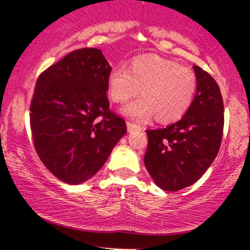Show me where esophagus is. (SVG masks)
Segmentation results:
<instances>
[{"instance_id":"1","label":"esophagus","mask_w":250,"mask_h":250,"mask_svg":"<svg viewBox=\"0 0 250 250\" xmlns=\"http://www.w3.org/2000/svg\"><path fill=\"white\" fill-rule=\"evenodd\" d=\"M127 128H128V130H129V132H133V130H137V129H141V127L139 125L130 122V121H128V122H127Z\"/></svg>"}]
</instances>
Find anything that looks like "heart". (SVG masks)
Returning a JSON list of instances; mask_svg holds the SVG:
<instances>
[{
    "mask_svg": "<svg viewBox=\"0 0 250 250\" xmlns=\"http://www.w3.org/2000/svg\"><path fill=\"white\" fill-rule=\"evenodd\" d=\"M111 99L125 103L140 93L143 98L125 107V113L138 121L156 115L161 122L178 121L188 112L197 90V77L188 67L158 55H144L132 69L115 67L109 75Z\"/></svg>",
    "mask_w": 250,
    "mask_h": 250,
    "instance_id": "heart-1",
    "label": "heart"
}]
</instances>
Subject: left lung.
Returning a JSON list of instances; mask_svg holds the SVG:
<instances>
[{
  "label": "left lung",
  "mask_w": 250,
  "mask_h": 250,
  "mask_svg": "<svg viewBox=\"0 0 250 250\" xmlns=\"http://www.w3.org/2000/svg\"><path fill=\"white\" fill-rule=\"evenodd\" d=\"M197 92L183 118L160 129H147L146 169L156 185L178 191L192 185L213 163L224 130V102L220 88L200 66H193Z\"/></svg>",
  "instance_id": "obj_1"
}]
</instances>
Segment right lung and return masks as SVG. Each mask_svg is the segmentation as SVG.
<instances>
[{"label": "right lung", "mask_w": 250, "mask_h": 250, "mask_svg": "<svg viewBox=\"0 0 250 250\" xmlns=\"http://www.w3.org/2000/svg\"><path fill=\"white\" fill-rule=\"evenodd\" d=\"M111 66L98 48H81L44 70L30 105L35 150L53 175L67 184L92 178L127 132L110 110Z\"/></svg>", "instance_id": "add662e5"}]
</instances>
